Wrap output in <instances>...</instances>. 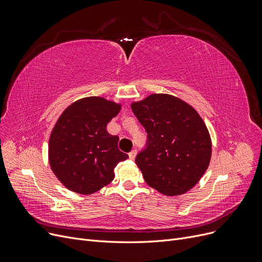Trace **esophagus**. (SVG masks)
I'll use <instances>...</instances> for the list:
<instances>
[{"label":"esophagus","mask_w":262,"mask_h":262,"mask_svg":"<svg viewBox=\"0 0 262 262\" xmlns=\"http://www.w3.org/2000/svg\"><path fill=\"white\" fill-rule=\"evenodd\" d=\"M136 155H137V149H132L131 152L129 153V157H130V160H134V157H136Z\"/></svg>","instance_id":"1"}]
</instances>
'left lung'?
<instances>
[{"instance_id": "left-lung-1", "label": "left lung", "mask_w": 262, "mask_h": 262, "mask_svg": "<svg viewBox=\"0 0 262 262\" xmlns=\"http://www.w3.org/2000/svg\"><path fill=\"white\" fill-rule=\"evenodd\" d=\"M131 108L147 133L145 148L136 157L146 184L165 195L189 191L211 160L210 134L201 117L167 94L149 95Z\"/></svg>"}]
</instances>
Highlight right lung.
Returning a JSON list of instances; mask_svg holds the SVG:
<instances>
[{"mask_svg": "<svg viewBox=\"0 0 262 262\" xmlns=\"http://www.w3.org/2000/svg\"><path fill=\"white\" fill-rule=\"evenodd\" d=\"M121 105L102 97L73 102L58 119L49 140V162L57 178L71 191L91 194L110 184L119 162L129 156L118 148V136L107 123Z\"/></svg>", "mask_w": 262, "mask_h": 262, "instance_id": "right-lung-1", "label": "right lung"}]
</instances>
